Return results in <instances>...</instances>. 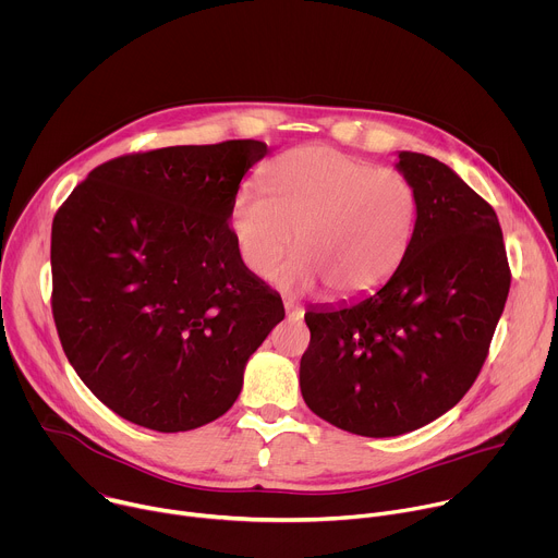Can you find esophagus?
<instances>
[{
    "mask_svg": "<svg viewBox=\"0 0 558 558\" xmlns=\"http://www.w3.org/2000/svg\"><path fill=\"white\" fill-rule=\"evenodd\" d=\"M284 311H287V315L291 317V320H300V317L304 315V308L298 306L293 300H284Z\"/></svg>",
    "mask_w": 558,
    "mask_h": 558,
    "instance_id": "1",
    "label": "esophagus"
}]
</instances>
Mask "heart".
<instances>
[{
  "label": "heart",
  "mask_w": 558,
  "mask_h": 558,
  "mask_svg": "<svg viewBox=\"0 0 558 558\" xmlns=\"http://www.w3.org/2000/svg\"><path fill=\"white\" fill-rule=\"evenodd\" d=\"M265 190H238L227 216L235 252L254 276L274 274L295 233L300 252L276 274L289 293L325 282L336 298H357L402 265L417 220V194L402 172L306 145L267 166Z\"/></svg>",
  "instance_id": "b5f03b06"
}]
</instances>
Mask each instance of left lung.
Returning <instances> with one entry per match:
<instances>
[{"label": "left lung", "mask_w": 558, "mask_h": 558, "mask_svg": "<svg viewBox=\"0 0 558 558\" xmlns=\"http://www.w3.org/2000/svg\"><path fill=\"white\" fill-rule=\"evenodd\" d=\"M417 194L407 256L375 291L304 313L306 407L362 437H397L448 413L480 375L510 291L495 209L446 163L397 151Z\"/></svg>", "instance_id": "1"}]
</instances>
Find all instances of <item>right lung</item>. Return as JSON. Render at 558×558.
<instances>
[{
	"label": "right lung",
	"instance_id": "right-lung-1",
	"mask_svg": "<svg viewBox=\"0 0 558 558\" xmlns=\"http://www.w3.org/2000/svg\"><path fill=\"white\" fill-rule=\"evenodd\" d=\"M263 141L114 158L52 220V315L68 362L119 417L158 433L231 409L284 317L235 252L229 205Z\"/></svg>",
	"mask_w": 558,
	"mask_h": 558
}]
</instances>
